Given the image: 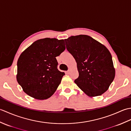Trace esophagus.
<instances>
[{"label": "esophagus", "instance_id": "obj_1", "mask_svg": "<svg viewBox=\"0 0 131 131\" xmlns=\"http://www.w3.org/2000/svg\"><path fill=\"white\" fill-rule=\"evenodd\" d=\"M70 71H71V69H69V70H68L67 71H66V73H67V74H70Z\"/></svg>", "mask_w": 131, "mask_h": 131}]
</instances>
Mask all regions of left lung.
I'll return each instance as SVG.
<instances>
[{"label":"left lung","mask_w":131,"mask_h":131,"mask_svg":"<svg viewBox=\"0 0 131 131\" xmlns=\"http://www.w3.org/2000/svg\"><path fill=\"white\" fill-rule=\"evenodd\" d=\"M66 49L77 63V85L89 96L106 91L115 77L112 56L102 44L90 36H71L65 39Z\"/></svg>","instance_id":"left-lung-1"}]
</instances>
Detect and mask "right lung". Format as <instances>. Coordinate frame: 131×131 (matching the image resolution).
Wrapping results in <instances>:
<instances>
[{"label": "right lung", "instance_id": "1", "mask_svg": "<svg viewBox=\"0 0 131 131\" xmlns=\"http://www.w3.org/2000/svg\"><path fill=\"white\" fill-rule=\"evenodd\" d=\"M65 49L64 40L44 38L34 41L17 61V80L24 91L38 100L49 98L60 84L63 72L56 60Z\"/></svg>", "mask_w": 131, "mask_h": 131}]
</instances>
